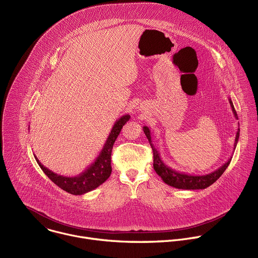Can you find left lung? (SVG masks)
Here are the masks:
<instances>
[{
	"label": "left lung",
	"instance_id": "8db88e82",
	"mask_svg": "<svg viewBox=\"0 0 258 258\" xmlns=\"http://www.w3.org/2000/svg\"><path fill=\"white\" fill-rule=\"evenodd\" d=\"M229 102L230 105L232 107V111L234 113V116L236 118H238V115L236 113V110L234 108L233 102L231 100V98H229ZM143 131L152 147L153 150V155H154V170L156 171V173L162 178V180L170 185L173 186L175 188L178 189H190V190H195V189H205L207 187H209L210 185H212L214 182H216L220 176L224 173V171L227 169V167L229 166L232 157L225 163L223 164L220 168H218L217 170L213 171V172L206 174V175H191V174H187V173H183V172H179V171H176L174 169H172L171 167L167 166L163 160L160 157V153L159 151H157V149L154 147L153 143H152V137H151V131L148 126H144ZM240 133V128H238L237 134H236V138H235V143H234V150L237 146L238 140H239V134Z\"/></svg>",
	"mask_w": 258,
	"mask_h": 258
}]
</instances>
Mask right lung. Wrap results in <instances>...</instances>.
I'll return each mask as SVG.
<instances>
[{
  "mask_svg": "<svg viewBox=\"0 0 258 258\" xmlns=\"http://www.w3.org/2000/svg\"><path fill=\"white\" fill-rule=\"evenodd\" d=\"M130 118V114H125L115 121L98 157L87 169H85L81 174L77 176L68 177L56 174L45 166H43L35 155L34 158L39 167L41 168V170L46 174V176L58 187L74 196H81L84 194H87L97 188L110 176L112 171L111 152L113 144L117 139L122 126L126 123V121H128Z\"/></svg>",
  "mask_w": 258,
  "mask_h": 258,
  "instance_id": "obj_1",
  "label": "right lung"
}]
</instances>
